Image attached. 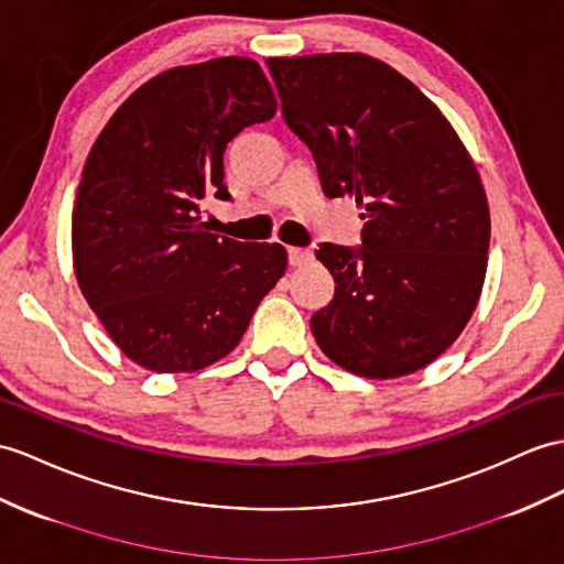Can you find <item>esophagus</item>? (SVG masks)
I'll list each match as a JSON object with an SVG mask.
<instances>
[{"mask_svg": "<svg viewBox=\"0 0 564 564\" xmlns=\"http://www.w3.org/2000/svg\"><path fill=\"white\" fill-rule=\"evenodd\" d=\"M286 256H290V265H304L311 260V251L299 249V246H290V249H286Z\"/></svg>", "mask_w": 564, "mask_h": 564, "instance_id": "34e87169", "label": "esophagus"}]
</instances>
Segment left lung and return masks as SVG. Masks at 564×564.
Returning <instances> with one entry per match:
<instances>
[{
	"mask_svg": "<svg viewBox=\"0 0 564 564\" xmlns=\"http://www.w3.org/2000/svg\"><path fill=\"white\" fill-rule=\"evenodd\" d=\"M265 64L325 196H356L366 219L361 246L315 249L337 284L311 315L315 341L356 376L414 373L459 337L484 286L490 215L474 162L441 109L380 59Z\"/></svg>",
	"mask_w": 564,
	"mask_h": 564,
	"instance_id": "1",
	"label": "left lung"
}]
</instances>
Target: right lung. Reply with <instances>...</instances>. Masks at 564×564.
Returning a JSON list of instances; mask_svg holds the SVG:
<instances>
[{"label": "right lung", "instance_id": "right-lung-1", "mask_svg": "<svg viewBox=\"0 0 564 564\" xmlns=\"http://www.w3.org/2000/svg\"><path fill=\"white\" fill-rule=\"evenodd\" d=\"M274 109L258 62L219 57L150 78L95 141L74 205L76 280L139 366L182 373L219 361L284 274L280 243L200 223L205 198L231 200L227 143Z\"/></svg>", "mask_w": 564, "mask_h": 564}]
</instances>
